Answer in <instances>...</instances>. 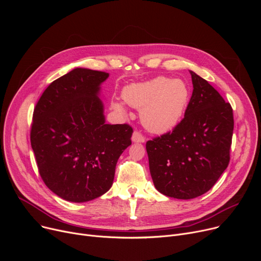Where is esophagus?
I'll return each mask as SVG.
<instances>
[{
    "label": "esophagus",
    "instance_id": "1",
    "mask_svg": "<svg viewBox=\"0 0 261 261\" xmlns=\"http://www.w3.org/2000/svg\"><path fill=\"white\" fill-rule=\"evenodd\" d=\"M145 136L140 131H134L132 135V141L135 143H144L145 142Z\"/></svg>",
    "mask_w": 261,
    "mask_h": 261
}]
</instances>
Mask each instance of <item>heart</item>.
I'll list each match as a JSON object with an SVG mask.
<instances>
[{"mask_svg":"<svg viewBox=\"0 0 261 261\" xmlns=\"http://www.w3.org/2000/svg\"><path fill=\"white\" fill-rule=\"evenodd\" d=\"M190 88L181 78L156 77L132 84L122 91V98L131 107L141 110L144 127L153 133L171 130L183 117L190 100ZM113 107L123 112V105L113 101Z\"/></svg>","mask_w":261,"mask_h":261,"instance_id":"1","label":"heart"}]
</instances>
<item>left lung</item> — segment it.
<instances>
[{"instance_id": "1", "label": "left lung", "mask_w": 261, "mask_h": 261, "mask_svg": "<svg viewBox=\"0 0 261 261\" xmlns=\"http://www.w3.org/2000/svg\"><path fill=\"white\" fill-rule=\"evenodd\" d=\"M190 74L194 91L184 118L146 143L155 188L184 200L206 193L227 168L234 130L230 103L206 80Z\"/></svg>"}]
</instances>
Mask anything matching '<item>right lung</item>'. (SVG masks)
<instances>
[{
    "label": "right lung",
    "mask_w": 261,
    "mask_h": 261,
    "mask_svg": "<svg viewBox=\"0 0 261 261\" xmlns=\"http://www.w3.org/2000/svg\"><path fill=\"white\" fill-rule=\"evenodd\" d=\"M108 77L75 68L54 80L34 109L31 144L39 173L66 201L87 202L107 193L118 158L131 145L130 125L105 122L98 93Z\"/></svg>",
    "instance_id": "obj_1"
}]
</instances>
